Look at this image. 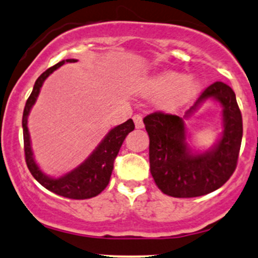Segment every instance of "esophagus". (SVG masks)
Returning a JSON list of instances; mask_svg holds the SVG:
<instances>
[{"label":"esophagus","instance_id":"34e87169","mask_svg":"<svg viewBox=\"0 0 258 258\" xmlns=\"http://www.w3.org/2000/svg\"><path fill=\"white\" fill-rule=\"evenodd\" d=\"M133 121H135V125H136V128H143L144 123H143V117L141 116V115H135L133 116Z\"/></svg>","mask_w":258,"mask_h":258}]
</instances>
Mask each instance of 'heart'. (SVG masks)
<instances>
[{"label":"heart","instance_id":"1","mask_svg":"<svg viewBox=\"0 0 258 258\" xmlns=\"http://www.w3.org/2000/svg\"><path fill=\"white\" fill-rule=\"evenodd\" d=\"M144 94L160 96L166 93L164 106L167 110H174L194 96L198 84L190 78H183L177 73H164L144 80L139 86Z\"/></svg>","mask_w":258,"mask_h":258}]
</instances>
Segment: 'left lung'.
Returning <instances> with one entry per match:
<instances>
[{
    "label": "left lung",
    "mask_w": 258,
    "mask_h": 258,
    "mask_svg": "<svg viewBox=\"0 0 258 258\" xmlns=\"http://www.w3.org/2000/svg\"><path fill=\"white\" fill-rule=\"evenodd\" d=\"M214 98L223 106V133L216 146L193 154L185 143L184 122L177 115L155 111L143 119L149 136L150 172L164 194L173 198H195L221 188L238 164L242 138V117L235 93L217 81L203 91L186 111L190 115L204 100Z\"/></svg>",
    "instance_id": "obj_1"
}]
</instances>
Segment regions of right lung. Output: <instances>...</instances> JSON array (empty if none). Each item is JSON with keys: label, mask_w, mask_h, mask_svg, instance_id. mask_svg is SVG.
I'll return each instance as SVG.
<instances>
[{"label": "right lung", "mask_w": 258, "mask_h": 258, "mask_svg": "<svg viewBox=\"0 0 258 258\" xmlns=\"http://www.w3.org/2000/svg\"><path fill=\"white\" fill-rule=\"evenodd\" d=\"M65 61L67 63L68 61L69 63H75L78 60L76 59L61 60L41 74L36 80V82H35L34 90H32L30 97L26 100L24 112H23V136H24L25 161L34 178L41 185H43L44 188L52 191V193L64 198H69V199H90V198L97 197L99 193H102L106 188V185L109 184L112 168H114V160L117 156V154H119V150L121 146H122L123 141H125L126 136L135 130V123H133L132 119H130L126 122L112 128L105 136L102 143L96 148V150L91 154L90 158L86 160L85 162H82L75 170H73L72 172L67 173L65 176L60 177V178H51V177L46 176L38 168L34 160V156H32L30 136H29L28 131V116L31 106L36 102L41 86H42L44 80L48 78L55 69L61 67Z\"/></svg>", "instance_id": "add662e5"}]
</instances>
